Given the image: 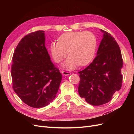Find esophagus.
I'll list each match as a JSON object with an SVG mask.
<instances>
[{
	"mask_svg": "<svg viewBox=\"0 0 134 134\" xmlns=\"http://www.w3.org/2000/svg\"><path fill=\"white\" fill-rule=\"evenodd\" d=\"M62 73L64 75H65V76H68V75H69L71 74V72L68 71H63L62 72Z\"/></svg>",
	"mask_w": 134,
	"mask_h": 134,
	"instance_id": "obj_1",
	"label": "esophagus"
}]
</instances>
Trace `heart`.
I'll use <instances>...</instances> for the list:
<instances>
[{
  "mask_svg": "<svg viewBox=\"0 0 134 134\" xmlns=\"http://www.w3.org/2000/svg\"><path fill=\"white\" fill-rule=\"evenodd\" d=\"M97 46L96 35L90 31L68 32L61 35L58 41L52 42L50 51L55 62L60 63L69 53L64 67L74 69L79 64L90 63L95 55Z\"/></svg>",
  "mask_w": 134,
  "mask_h": 134,
  "instance_id": "obj_1",
  "label": "heart"
}]
</instances>
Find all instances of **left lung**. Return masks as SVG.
I'll return each mask as SVG.
<instances>
[{
  "mask_svg": "<svg viewBox=\"0 0 134 134\" xmlns=\"http://www.w3.org/2000/svg\"><path fill=\"white\" fill-rule=\"evenodd\" d=\"M100 31L103 35L97 56L90 65L78 72L79 96L93 106L110 101L114 93L120 91L122 82L123 60L120 47L111 34Z\"/></svg>",
  "mask_w": 134,
  "mask_h": 134,
  "instance_id": "8db88e82",
  "label": "left lung"
}]
</instances>
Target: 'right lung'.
Instances as JSON below:
<instances>
[{
    "instance_id": "right-lung-1",
    "label": "right lung",
    "mask_w": 134,
    "mask_h": 134,
    "mask_svg": "<svg viewBox=\"0 0 134 134\" xmlns=\"http://www.w3.org/2000/svg\"><path fill=\"white\" fill-rule=\"evenodd\" d=\"M12 60L13 88L20 99L34 108L50 104L55 98L62 75L51 62L44 31L32 32L22 38Z\"/></svg>"
}]
</instances>
